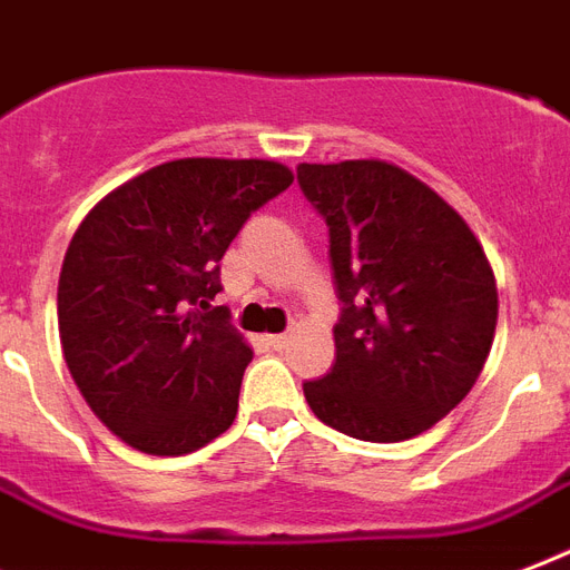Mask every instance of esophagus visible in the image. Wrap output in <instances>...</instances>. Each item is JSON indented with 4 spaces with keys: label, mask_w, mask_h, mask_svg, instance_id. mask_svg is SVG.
Returning <instances> with one entry per match:
<instances>
[{
    "label": "esophagus",
    "mask_w": 570,
    "mask_h": 570,
    "mask_svg": "<svg viewBox=\"0 0 570 570\" xmlns=\"http://www.w3.org/2000/svg\"><path fill=\"white\" fill-rule=\"evenodd\" d=\"M267 345L273 347V351H285V347L291 345V333H279V335H267Z\"/></svg>",
    "instance_id": "esophagus-1"
}]
</instances>
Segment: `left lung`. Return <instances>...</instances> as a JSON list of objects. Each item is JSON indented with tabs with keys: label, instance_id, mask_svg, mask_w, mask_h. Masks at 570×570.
I'll use <instances>...</instances> for the list:
<instances>
[{
	"label": "left lung",
	"instance_id": "obj_1",
	"mask_svg": "<svg viewBox=\"0 0 570 570\" xmlns=\"http://www.w3.org/2000/svg\"><path fill=\"white\" fill-rule=\"evenodd\" d=\"M330 228L335 363L303 383L324 425L368 443L422 434L473 390L497 330V279L445 198L386 160L299 163Z\"/></svg>",
	"mask_w": 570,
	"mask_h": 570
}]
</instances>
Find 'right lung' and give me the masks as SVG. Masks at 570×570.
Instances as JSON below:
<instances>
[{"label":"right lung","instance_id":"obj_1","mask_svg":"<svg viewBox=\"0 0 570 570\" xmlns=\"http://www.w3.org/2000/svg\"><path fill=\"white\" fill-rule=\"evenodd\" d=\"M276 160L184 157L136 175L79 223L59 335L95 416L145 454H189L232 428L253 347L210 308L253 210L291 187Z\"/></svg>","mask_w":570,"mask_h":570}]
</instances>
